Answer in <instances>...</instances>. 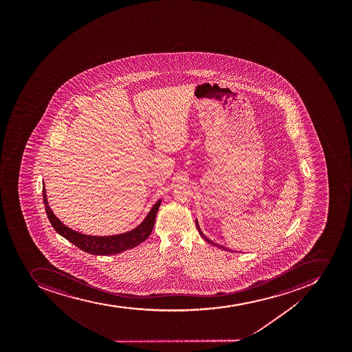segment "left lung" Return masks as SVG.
<instances>
[{"label": "left lung", "mask_w": 352, "mask_h": 352, "mask_svg": "<svg viewBox=\"0 0 352 352\" xmlns=\"http://www.w3.org/2000/svg\"><path fill=\"white\" fill-rule=\"evenodd\" d=\"M196 225H197V228H198V230H199V233H200V235H201L202 239H205V240L207 241V242L210 243V244H214V245L218 246V248H221V249H223V250H228V249H226V248H224V246L218 245V244H216V243L212 242V241L208 240V239H207V237H206L205 235H204V234H202L201 230H200L199 225H198V221H196Z\"/></svg>", "instance_id": "8db88e82"}]
</instances>
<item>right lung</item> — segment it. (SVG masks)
Returning a JSON list of instances; mask_svg holds the SVG:
<instances>
[{
  "mask_svg": "<svg viewBox=\"0 0 352 352\" xmlns=\"http://www.w3.org/2000/svg\"><path fill=\"white\" fill-rule=\"evenodd\" d=\"M43 199H44L47 217L50 219L54 230H56L59 235L65 237L66 240L73 243L75 246H78V249L94 255L118 254L126 250L133 249L135 246L140 245V243L146 241L147 237L152 233L153 228L155 224L156 214L161 205V199H160L155 205L153 206V208L151 209L146 218L142 221V224L138 225L131 232L111 235V236H91V235H85L71 230L54 215L47 201L45 187H43Z\"/></svg>",
  "mask_w": 352,
  "mask_h": 352,
  "instance_id": "right-lung-1",
  "label": "right lung"
}]
</instances>
